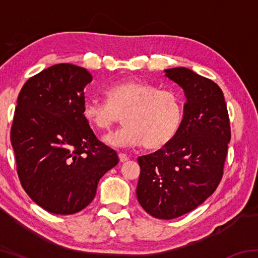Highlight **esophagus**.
<instances>
[{
    "label": "esophagus",
    "instance_id": "obj_1",
    "mask_svg": "<svg viewBox=\"0 0 258 258\" xmlns=\"http://www.w3.org/2000/svg\"><path fill=\"white\" fill-rule=\"evenodd\" d=\"M118 157H119V160L121 161V163H124V161H127L130 159V157L126 154H123V152H119Z\"/></svg>",
    "mask_w": 258,
    "mask_h": 258
}]
</instances>
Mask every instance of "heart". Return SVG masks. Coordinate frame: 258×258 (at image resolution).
I'll return each instance as SVG.
<instances>
[{"label": "heart", "mask_w": 258, "mask_h": 258, "mask_svg": "<svg viewBox=\"0 0 258 258\" xmlns=\"http://www.w3.org/2000/svg\"><path fill=\"white\" fill-rule=\"evenodd\" d=\"M107 98L84 103V118L99 131H107L121 118L126 125L104 138L108 145L132 148L145 143L158 149L176 134L182 118V103L172 90H160L150 83L131 80L107 89Z\"/></svg>", "instance_id": "obj_1"}]
</instances>
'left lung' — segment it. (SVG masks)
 <instances>
[{
	"label": "left lung",
	"instance_id": "left-lung-1",
	"mask_svg": "<svg viewBox=\"0 0 258 258\" xmlns=\"http://www.w3.org/2000/svg\"><path fill=\"white\" fill-rule=\"evenodd\" d=\"M165 73L184 90V113L167 145L138 158L137 197L151 216L172 220L194 211L216 190L231 128L224 95L215 82L184 67Z\"/></svg>",
	"mask_w": 258,
	"mask_h": 258
}]
</instances>
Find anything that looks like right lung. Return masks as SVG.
I'll return each mask as SVG.
<instances>
[{
	"label": "right lung",
	"mask_w": 258,
	"mask_h": 258,
	"mask_svg": "<svg viewBox=\"0 0 258 258\" xmlns=\"http://www.w3.org/2000/svg\"><path fill=\"white\" fill-rule=\"evenodd\" d=\"M85 68L58 63L30 77L17 100L11 143L17 173L30 199L49 213L71 215L95 197L99 180L118 164L83 115Z\"/></svg>",
	"instance_id": "obj_1"
}]
</instances>
